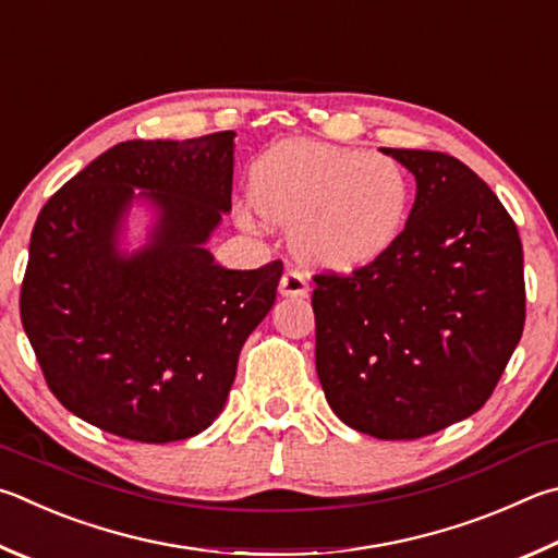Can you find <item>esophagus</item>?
<instances>
[{
	"label": "esophagus",
	"mask_w": 558,
	"mask_h": 558,
	"mask_svg": "<svg viewBox=\"0 0 558 558\" xmlns=\"http://www.w3.org/2000/svg\"><path fill=\"white\" fill-rule=\"evenodd\" d=\"M278 290H280L282 298H305L310 292V286H307V280H305V276H302V272L288 270L286 276L280 278Z\"/></svg>",
	"instance_id": "obj_1"
}]
</instances>
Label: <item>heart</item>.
Instances as JSON below:
<instances>
[{"mask_svg":"<svg viewBox=\"0 0 558 558\" xmlns=\"http://www.w3.org/2000/svg\"><path fill=\"white\" fill-rule=\"evenodd\" d=\"M248 199L260 219L290 225V246L302 263L353 272L398 246L414 187L392 156L295 138L253 163ZM241 219L256 227L251 209Z\"/></svg>","mask_w":558,"mask_h":558,"instance_id":"heart-1","label":"heart"}]
</instances>
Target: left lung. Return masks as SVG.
<instances>
[{
    "instance_id": "obj_1",
    "label": "left lung",
    "mask_w": 558,
    "mask_h": 558,
    "mask_svg": "<svg viewBox=\"0 0 558 558\" xmlns=\"http://www.w3.org/2000/svg\"><path fill=\"white\" fill-rule=\"evenodd\" d=\"M417 180L390 253L312 292L317 376L333 414L420 439L478 412L524 329L522 241L495 192L439 150L380 148Z\"/></svg>"
}]
</instances>
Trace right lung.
Masks as SVG:
<instances>
[{"label": "right lung", "mask_w": 558, "mask_h": 558, "mask_svg": "<svg viewBox=\"0 0 558 558\" xmlns=\"http://www.w3.org/2000/svg\"><path fill=\"white\" fill-rule=\"evenodd\" d=\"M234 136L124 141L40 209L19 307L50 392L75 417L168 444L225 410L241 347L282 276V260L229 270L205 248L231 211ZM134 189L157 225L146 247L124 254Z\"/></svg>", "instance_id": "right-lung-1"}]
</instances>
